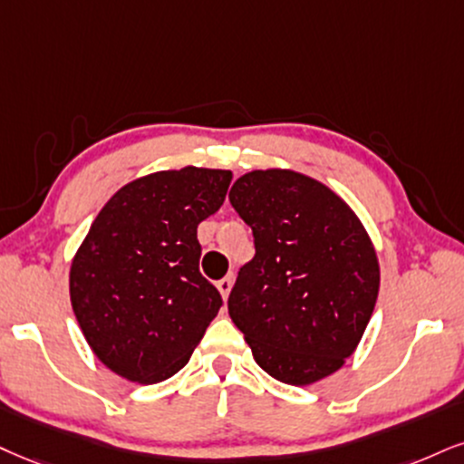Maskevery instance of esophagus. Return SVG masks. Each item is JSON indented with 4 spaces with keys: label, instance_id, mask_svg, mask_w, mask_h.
Here are the masks:
<instances>
[{
    "label": "esophagus",
    "instance_id": "esophagus-1",
    "mask_svg": "<svg viewBox=\"0 0 464 464\" xmlns=\"http://www.w3.org/2000/svg\"><path fill=\"white\" fill-rule=\"evenodd\" d=\"M232 285H234V276H232V273H230V276L221 277L219 282H217V290H219V293H221L223 301H226L227 296H230V290H232Z\"/></svg>",
    "mask_w": 464,
    "mask_h": 464
}]
</instances>
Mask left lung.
Returning a JSON list of instances; mask_svg holds the SVG:
<instances>
[{"mask_svg": "<svg viewBox=\"0 0 464 464\" xmlns=\"http://www.w3.org/2000/svg\"><path fill=\"white\" fill-rule=\"evenodd\" d=\"M230 202L256 238L227 299L232 323L273 379H327L357 351L379 296L368 230L334 188L295 169L247 171Z\"/></svg>", "mask_w": 464, "mask_h": 464, "instance_id": "8db88e82", "label": "left lung"}]
</instances>
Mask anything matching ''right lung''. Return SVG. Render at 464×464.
Instances as JSON below:
<instances>
[{
  "instance_id": "right-lung-1",
  "label": "right lung",
  "mask_w": 464,
  "mask_h": 464,
  "mask_svg": "<svg viewBox=\"0 0 464 464\" xmlns=\"http://www.w3.org/2000/svg\"><path fill=\"white\" fill-rule=\"evenodd\" d=\"M230 169L187 165L120 187L74 251L72 312L96 359L152 385L185 368L221 296L199 273L198 226L221 208Z\"/></svg>"
}]
</instances>
